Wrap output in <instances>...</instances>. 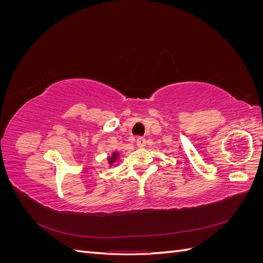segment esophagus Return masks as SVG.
Here are the masks:
<instances>
[{
  "mask_svg": "<svg viewBox=\"0 0 263 263\" xmlns=\"http://www.w3.org/2000/svg\"><path fill=\"white\" fill-rule=\"evenodd\" d=\"M136 144H137V146L140 147V148L145 147V146H146V139L142 138V137H138L137 140H136Z\"/></svg>",
  "mask_w": 263,
  "mask_h": 263,
  "instance_id": "34e87169",
  "label": "esophagus"
}]
</instances>
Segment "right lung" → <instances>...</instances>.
<instances>
[{
	"label": "right lung",
	"mask_w": 263,
	"mask_h": 263,
	"mask_svg": "<svg viewBox=\"0 0 263 263\" xmlns=\"http://www.w3.org/2000/svg\"><path fill=\"white\" fill-rule=\"evenodd\" d=\"M119 156H121V154H119L118 151H113L112 155L107 156V158H106L107 159V163H108V165L110 166V168H112V166H114L116 164L117 160L119 159Z\"/></svg>",
	"instance_id": "obj_1"
}]
</instances>
